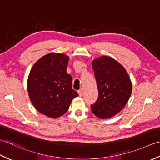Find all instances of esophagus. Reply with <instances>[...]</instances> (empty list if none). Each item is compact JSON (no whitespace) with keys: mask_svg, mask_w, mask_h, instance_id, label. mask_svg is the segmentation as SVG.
<instances>
[{"mask_svg":"<svg viewBox=\"0 0 160 160\" xmlns=\"http://www.w3.org/2000/svg\"><path fill=\"white\" fill-rule=\"evenodd\" d=\"M78 93H79V95L80 97H82L83 96V89H80L79 91H78Z\"/></svg>","mask_w":160,"mask_h":160,"instance_id":"esophagus-1","label":"esophagus"}]
</instances>
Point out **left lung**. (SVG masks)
<instances>
[{
    "instance_id": "8db88e82",
    "label": "left lung",
    "mask_w": 160,
    "mask_h": 160,
    "mask_svg": "<svg viewBox=\"0 0 160 160\" xmlns=\"http://www.w3.org/2000/svg\"><path fill=\"white\" fill-rule=\"evenodd\" d=\"M98 88V98L91 105L97 117L108 119L124 108L131 95L132 83L125 68L110 57H101L92 62Z\"/></svg>"
}]
</instances>
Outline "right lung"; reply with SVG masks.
Segmentation results:
<instances>
[{
	"label": "right lung",
	"mask_w": 160,
	"mask_h": 160,
	"mask_svg": "<svg viewBox=\"0 0 160 160\" xmlns=\"http://www.w3.org/2000/svg\"><path fill=\"white\" fill-rule=\"evenodd\" d=\"M69 57L50 53L38 60L28 79L29 97L38 112L51 118L66 113L79 94L72 89V78L67 73Z\"/></svg>",
	"instance_id": "obj_1"
}]
</instances>
